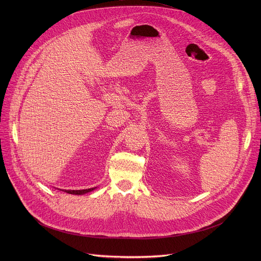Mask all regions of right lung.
Masks as SVG:
<instances>
[{
	"instance_id": "1",
	"label": "right lung",
	"mask_w": 261,
	"mask_h": 261,
	"mask_svg": "<svg viewBox=\"0 0 261 261\" xmlns=\"http://www.w3.org/2000/svg\"><path fill=\"white\" fill-rule=\"evenodd\" d=\"M95 188H90V189H84V190H62L66 193H69V194H74V195H83V194H86V193H89L93 190H95Z\"/></svg>"
}]
</instances>
